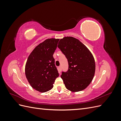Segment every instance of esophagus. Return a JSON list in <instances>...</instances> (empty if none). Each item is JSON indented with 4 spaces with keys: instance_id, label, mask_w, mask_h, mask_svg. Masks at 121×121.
<instances>
[{
    "instance_id": "obj_1",
    "label": "esophagus",
    "mask_w": 121,
    "mask_h": 121,
    "mask_svg": "<svg viewBox=\"0 0 121 121\" xmlns=\"http://www.w3.org/2000/svg\"><path fill=\"white\" fill-rule=\"evenodd\" d=\"M58 69H59L60 71V72H61V66L58 67Z\"/></svg>"
}]
</instances>
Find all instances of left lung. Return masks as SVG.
<instances>
[{
	"label": "left lung",
	"instance_id": "8db88e82",
	"mask_svg": "<svg viewBox=\"0 0 121 121\" xmlns=\"http://www.w3.org/2000/svg\"><path fill=\"white\" fill-rule=\"evenodd\" d=\"M57 47L69 63L68 71L61 75L66 88L73 92L86 89L92 81L95 71L92 54L84 44L73 37L60 39Z\"/></svg>",
	"mask_w": 121,
	"mask_h": 121
}]
</instances>
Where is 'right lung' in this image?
<instances>
[{"label": "right lung", "mask_w": 121, "mask_h": 121, "mask_svg": "<svg viewBox=\"0 0 121 121\" xmlns=\"http://www.w3.org/2000/svg\"><path fill=\"white\" fill-rule=\"evenodd\" d=\"M59 39L50 38L40 43L28 57L25 75L33 88L40 92L52 89L59 76L54 64L53 54Z\"/></svg>", "instance_id": "add662e5"}]
</instances>
